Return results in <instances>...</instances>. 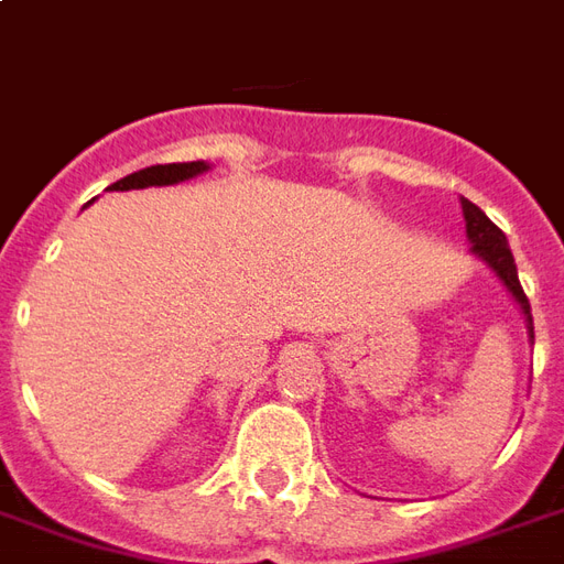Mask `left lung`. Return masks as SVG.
<instances>
[{"instance_id":"obj_1","label":"left lung","mask_w":564,"mask_h":564,"mask_svg":"<svg viewBox=\"0 0 564 564\" xmlns=\"http://www.w3.org/2000/svg\"><path fill=\"white\" fill-rule=\"evenodd\" d=\"M462 214H465V229H468V238H471L474 245V253L477 257H484L496 274L505 281L513 299L520 302L522 314L529 319V335L534 338V326H532V307H529V299L522 293V283H520V274H517V262H513V253H510L508 247V238L505 232L498 229L496 223L486 217L484 210L477 208L474 202L468 198H462Z\"/></svg>"}]
</instances>
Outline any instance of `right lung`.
Listing matches in <instances>:
<instances>
[{
	"mask_svg": "<svg viewBox=\"0 0 564 564\" xmlns=\"http://www.w3.org/2000/svg\"><path fill=\"white\" fill-rule=\"evenodd\" d=\"M205 169H208L205 162H169V165H150V169H141V172L120 177V181L108 186V189H144V186L177 184V181H186V177H193V174H202Z\"/></svg>",
	"mask_w": 564,
	"mask_h": 564,
	"instance_id": "right-lung-1",
	"label": "right lung"
}]
</instances>
